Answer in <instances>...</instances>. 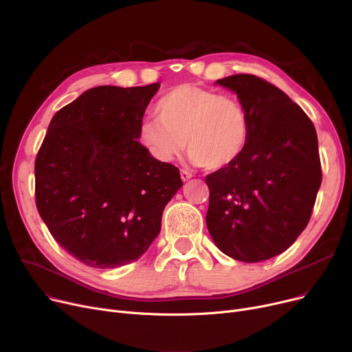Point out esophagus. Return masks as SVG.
Segmentation results:
<instances>
[{"mask_svg":"<svg viewBox=\"0 0 352 352\" xmlns=\"http://www.w3.org/2000/svg\"><path fill=\"white\" fill-rule=\"evenodd\" d=\"M179 175H181V179H182V181H188V179L192 177V174H191L188 170H181V171H179Z\"/></svg>","mask_w":352,"mask_h":352,"instance_id":"34e87169","label":"esophagus"}]
</instances>
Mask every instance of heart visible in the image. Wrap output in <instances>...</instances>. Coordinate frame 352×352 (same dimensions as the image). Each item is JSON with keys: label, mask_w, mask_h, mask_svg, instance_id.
<instances>
[{"label": "heart", "mask_w": 352, "mask_h": 352, "mask_svg": "<svg viewBox=\"0 0 352 352\" xmlns=\"http://www.w3.org/2000/svg\"><path fill=\"white\" fill-rule=\"evenodd\" d=\"M157 120L145 121L138 142L158 162L173 161L184 148L192 162L221 170L243 155L250 120L241 100L197 85H178L158 100Z\"/></svg>", "instance_id": "1"}]
</instances>
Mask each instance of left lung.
<instances>
[{"instance_id":"obj_1","label":"left lung","mask_w":352,"mask_h":352,"mask_svg":"<svg viewBox=\"0 0 352 352\" xmlns=\"http://www.w3.org/2000/svg\"><path fill=\"white\" fill-rule=\"evenodd\" d=\"M217 84L244 104L250 141L234 164L206 177L207 227L226 255L265 261L289 248L311 218L322 179L316 126L284 91L252 74Z\"/></svg>"}]
</instances>
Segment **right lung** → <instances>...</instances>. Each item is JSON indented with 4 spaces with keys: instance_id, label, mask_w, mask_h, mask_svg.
Segmentation results:
<instances>
[{
    "instance_id": "right-lung-1",
    "label": "right lung",
    "mask_w": 352,
    "mask_h": 352,
    "mask_svg": "<svg viewBox=\"0 0 352 352\" xmlns=\"http://www.w3.org/2000/svg\"><path fill=\"white\" fill-rule=\"evenodd\" d=\"M158 88H91L48 125L35 158L36 210L55 241L85 265L137 261L182 187L177 166L155 161L137 141Z\"/></svg>"
}]
</instances>
